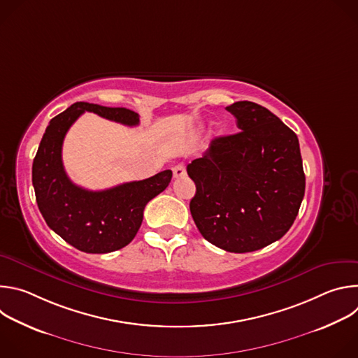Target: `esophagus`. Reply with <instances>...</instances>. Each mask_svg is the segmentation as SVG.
<instances>
[{
  "mask_svg": "<svg viewBox=\"0 0 358 358\" xmlns=\"http://www.w3.org/2000/svg\"><path fill=\"white\" fill-rule=\"evenodd\" d=\"M185 174H187V171H185L184 164H177V166L173 167L174 178H182V177H185Z\"/></svg>",
  "mask_w": 358,
  "mask_h": 358,
  "instance_id": "34e87169",
  "label": "esophagus"
}]
</instances>
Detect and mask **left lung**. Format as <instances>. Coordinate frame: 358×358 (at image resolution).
Wrapping results in <instances>:
<instances>
[{"mask_svg":"<svg viewBox=\"0 0 358 358\" xmlns=\"http://www.w3.org/2000/svg\"><path fill=\"white\" fill-rule=\"evenodd\" d=\"M227 110L241 131L215 137L203 156L187 166L196 187L189 211L208 242L245 253L289 231L306 177L297 136L278 116L248 100Z\"/></svg>","mask_w":358,"mask_h":358,"instance_id":"left-lung-1","label":"left lung"}]
</instances>
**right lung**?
<instances>
[{"label":"right lung","instance_id":"right-lung-1","mask_svg":"<svg viewBox=\"0 0 358 358\" xmlns=\"http://www.w3.org/2000/svg\"><path fill=\"white\" fill-rule=\"evenodd\" d=\"M85 112L126 126L140 122L136 112L124 108L76 101L49 122L34 159L32 185L38 208L50 229L82 252L108 253L133 241L147 202L169 187L173 173L164 170L103 191L73 184L64 169L62 144L69 127Z\"/></svg>","mask_w":358,"mask_h":358}]
</instances>
